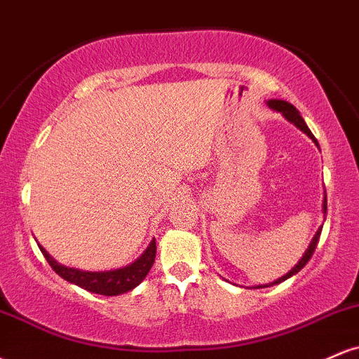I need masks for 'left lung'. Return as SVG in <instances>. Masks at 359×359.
Listing matches in <instances>:
<instances>
[{
    "label": "left lung",
    "instance_id": "left-lung-1",
    "mask_svg": "<svg viewBox=\"0 0 359 359\" xmlns=\"http://www.w3.org/2000/svg\"><path fill=\"white\" fill-rule=\"evenodd\" d=\"M269 106H270L271 109H277V111H280V113H283V116H285V118L288 119V121H292V123H294L295 126L300 128V130H302L304 133L307 135V137H311L312 140H314V143H316V145L319 147V143H317V140L314 138V135L311 133V130H309L306 123H304V119H302V116H300V114H299V111H297V108H295V106H292L290 102H287V101H280V100H271V101H269ZM325 211H327V199H324V212H325ZM320 231H323V228H319V229H317L316 236L312 238V241H311V245H309V248H307V251H306V255H304V257L300 258V262L297 263V265L294 266V269H292L290 271H288L287 275H283V277H280L278 280H275V282L269 283V285H258L257 288H263V287H271V285H277V283L283 282V280L290 278L292 275L299 273V271L302 270L304 266L307 265V262H309V259H311L312 255H314V251H316V246H317V241H319V236H320Z\"/></svg>",
    "mask_w": 359,
    "mask_h": 359
}]
</instances>
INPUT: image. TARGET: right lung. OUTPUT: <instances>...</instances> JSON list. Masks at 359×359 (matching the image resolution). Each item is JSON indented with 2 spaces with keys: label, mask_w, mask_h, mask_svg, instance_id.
Here are the masks:
<instances>
[{
  "label": "right lung",
  "mask_w": 359,
  "mask_h": 359,
  "mask_svg": "<svg viewBox=\"0 0 359 359\" xmlns=\"http://www.w3.org/2000/svg\"><path fill=\"white\" fill-rule=\"evenodd\" d=\"M40 251H42L45 259L48 262V265L52 266V270L55 271L59 277L74 283V285L84 288V290L93 292V294L108 295L109 297V295H119L125 294V292L133 290L135 287L140 285V283L145 280L148 271L154 266L156 245L154 240L148 245V248L143 251L142 257L135 259L131 265L125 266V269L109 271H84L77 269H69V266L57 263L42 246H40Z\"/></svg>",
  "instance_id": "obj_1"
}]
</instances>
